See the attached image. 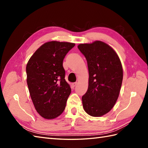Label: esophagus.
I'll list each match as a JSON object with an SVG mask.
<instances>
[{
    "instance_id": "obj_1",
    "label": "esophagus",
    "mask_w": 148,
    "mask_h": 148,
    "mask_svg": "<svg viewBox=\"0 0 148 148\" xmlns=\"http://www.w3.org/2000/svg\"><path fill=\"white\" fill-rule=\"evenodd\" d=\"M76 85H77V83H73L72 84V87H73V88H74Z\"/></svg>"
}]
</instances>
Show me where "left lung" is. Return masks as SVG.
I'll use <instances>...</instances> for the list:
<instances>
[{
	"label": "left lung",
	"instance_id": "left-lung-1",
	"mask_svg": "<svg viewBox=\"0 0 148 148\" xmlns=\"http://www.w3.org/2000/svg\"><path fill=\"white\" fill-rule=\"evenodd\" d=\"M85 56L89 72L88 90L82 97L84 110L99 117L111 111L117 100L123 80V69L118 55L100 40L77 46Z\"/></svg>",
	"mask_w": 148,
	"mask_h": 148
}]
</instances>
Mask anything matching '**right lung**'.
Here are the masks:
<instances>
[{
  "instance_id": "1",
  "label": "right lung",
  "mask_w": 148,
  "mask_h": 148,
  "mask_svg": "<svg viewBox=\"0 0 148 148\" xmlns=\"http://www.w3.org/2000/svg\"><path fill=\"white\" fill-rule=\"evenodd\" d=\"M75 44L51 41L34 53L26 67L27 82L34 107L46 119H53L64 112L71 93L65 79L63 61Z\"/></svg>"
}]
</instances>
